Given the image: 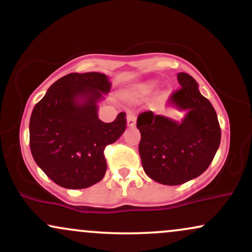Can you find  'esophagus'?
Masks as SVG:
<instances>
[{"mask_svg": "<svg viewBox=\"0 0 252 252\" xmlns=\"http://www.w3.org/2000/svg\"><path fill=\"white\" fill-rule=\"evenodd\" d=\"M126 124H128V126H135L136 116L132 112H129V114L126 115Z\"/></svg>", "mask_w": 252, "mask_h": 252, "instance_id": "1", "label": "esophagus"}]
</instances>
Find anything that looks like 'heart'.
<instances>
[{"label": "heart", "instance_id": "obj_1", "mask_svg": "<svg viewBox=\"0 0 252 252\" xmlns=\"http://www.w3.org/2000/svg\"><path fill=\"white\" fill-rule=\"evenodd\" d=\"M156 86H158V84L155 82H149V83H146V84H142V85L140 86L137 90V94H140V96H147V94H152L153 91L156 89Z\"/></svg>", "mask_w": 252, "mask_h": 252}]
</instances>
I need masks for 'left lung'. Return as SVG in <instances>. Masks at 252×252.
Returning a JSON list of instances; mask_svg holds the SVG:
<instances>
[{
	"label": "left lung",
	"instance_id": "left-lung-1",
	"mask_svg": "<svg viewBox=\"0 0 252 252\" xmlns=\"http://www.w3.org/2000/svg\"><path fill=\"white\" fill-rule=\"evenodd\" d=\"M178 80L181 88L173 92L169 102L187 110L184 121L176 123L144 111L136 124L141 132L138 152L144 172L169 186L185 184L209 168L221 137L216 110L199 92L194 78L181 72Z\"/></svg>",
	"mask_w": 252,
	"mask_h": 252
}]
</instances>
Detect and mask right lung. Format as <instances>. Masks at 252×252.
<instances>
[{
    "label": "right lung",
    "instance_id": "right-lung-1",
    "mask_svg": "<svg viewBox=\"0 0 252 252\" xmlns=\"http://www.w3.org/2000/svg\"><path fill=\"white\" fill-rule=\"evenodd\" d=\"M98 72L66 74L36 103L30 121L31 152L37 166L57 185L88 189L105 175L104 149L126 128V112L111 123L98 118L97 102L110 91Z\"/></svg>",
    "mask_w": 252,
    "mask_h": 252
}]
</instances>
